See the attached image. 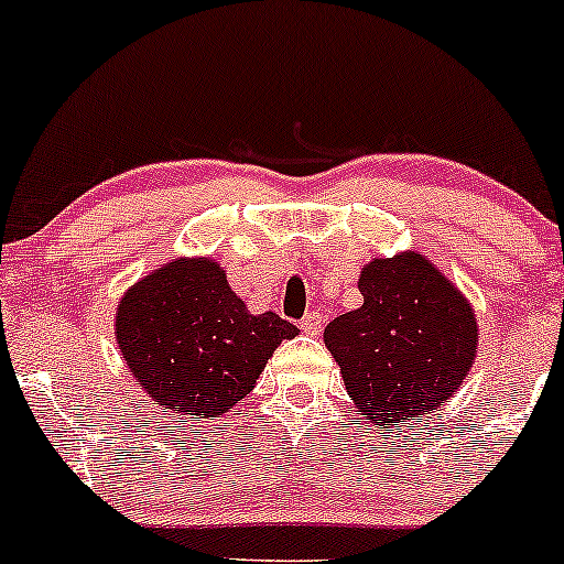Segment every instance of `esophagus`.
<instances>
[{"mask_svg":"<svg viewBox=\"0 0 564 564\" xmlns=\"http://www.w3.org/2000/svg\"><path fill=\"white\" fill-rule=\"evenodd\" d=\"M321 321H323L321 313H307V315H304V318L300 321V328H302L304 334L315 336V334L321 332Z\"/></svg>","mask_w":564,"mask_h":564,"instance_id":"esophagus-1","label":"esophagus"}]
</instances>
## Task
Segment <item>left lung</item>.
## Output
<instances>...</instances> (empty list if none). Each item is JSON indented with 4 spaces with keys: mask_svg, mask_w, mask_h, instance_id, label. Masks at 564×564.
Instances as JSON below:
<instances>
[{
    "mask_svg": "<svg viewBox=\"0 0 564 564\" xmlns=\"http://www.w3.org/2000/svg\"><path fill=\"white\" fill-rule=\"evenodd\" d=\"M358 289L364 304L323 332L349 400L379 432L435 413L477 358L471 302L416 249L373 257Z\"/></svg>",
    "mask_w": 564,
    "mask_h": 564,
    "instance_id": "1",
    "label": "left lung"
}]
</instances>
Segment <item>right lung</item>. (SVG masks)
Here are the masks:
<instances>
[{
	"label": "right lung",
	"mask_w": 564,
	"mask_h": 564,
	"mask_svg": "<svg viewBox=\"0 0 564 564\" xmlns=\"http://www.w3.org/2000/svg\"><path fill=\"white\" fill-rule=\"evenodd\" d=\"M113 334L148 398L209 419L254 390L275 347L300 328L275 313L251 315L212 257H177L124 291Z\"/></svg>",
	"instance_id": "obj_1"
}]
</instances>
